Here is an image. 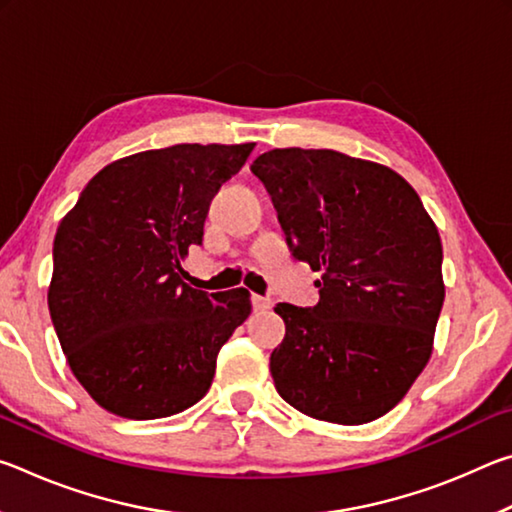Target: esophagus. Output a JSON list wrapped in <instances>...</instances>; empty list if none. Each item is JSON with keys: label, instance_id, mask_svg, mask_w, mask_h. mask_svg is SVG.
Masks as SVG:
<instances>
[{"label": "esophagus", "instance_id": "esophagus-1", "mask_svg": "<svg viewBox=\"0 0 512 512\" xmlns=\"http://www.w3.org/2000/svg\"><path fill=\"white\" fill-rule=\"evenodd\" d=\"M250 302H253V309H255V311L271 309V298H264V296H250Z\"/></svg>", "mask_w": 512, "mask_h": 512}]
</instances>
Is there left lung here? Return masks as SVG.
Masks as SVG:
<instances>
[{"mask_svg": "<svg viewBox=\"0 0 512 512\" xmlns=\"http://www.w3.org/2000/svg\"><path fill=\"white\" fill-rule=\"evenodd\" d=\"M262 180L318 305L280 302L277 393L311 418L363 424L402 400L431 357L443 309V246L415 189L393 169L329 149H273Z\"/></svg>", "mask_w": 512, "mask_h": 512, "instance_id": "8db88e82", "label": "left lung"}]
</instances>
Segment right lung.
<instances>
[{
    "mask_svg": "<svg viewBox=\"0 0 512 512\" xmlns=\"http://www.w3.org/2000/svg\"><path fill=\"white\" fill-rule=\"evenodd\" d=\"M255 144H176L108 164L58 225L49 314L74 377L103 409L167 418L210 391L250 293L183 282L219 187Z\"/></svg>",
    "mask_w": 512,
    "mask_h": 512,
    "instance_id": "right-lung-1",
    "label": "right lung"
}]
</instances>
